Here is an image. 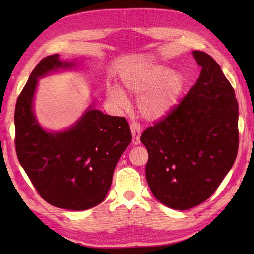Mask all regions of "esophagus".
<instances>
[{"label": "esophagus", "mask_w": 254, "mask_h": 254, "mask_svg": "<svg viewBox=\"0 0 254 254\" xmlns=\"http://www.w3.org/2000/svg\"><path fill=\"white\" fill-rule=\"evenodd\" d=\"M130 128H131L132 136H133V139H132L133 144L138 145L139 144V138H141V132H142L141 126H139V124L136 123V122H132L131 126H130Z\"/></svg>", "instance_id": "34e87169"}]
</instances>
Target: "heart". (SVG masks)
<instances>
[{
	"label": "heart",
	"mask_w": 254,
	"mask_h": 254,
	"mask_svg": "<svg viewBox=\"0 0 254 254\" xmlns=\"http://www.w3.org/2000/svg\"><path fill=\"white\" fill-rule=\"evenodd\" d=\"M123 84L130 93L143 95L138 99V110L148 120L165 117L176 106L185 87V78L180 73H171L163 65H149L127 75ZM107 97L118 107L127 105V97L117 87H109Z\"/></svg>",
	"instance_id": "b5f03b06"
}]
</instances>
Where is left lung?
<instances>
[{"mask_svg":"<svg viewBox=\"0 0 254 254\" xmlns=\"http://www.w3.org/2000/svg\"><path fill=\"white\" fill-rule=\"evenodd\" d=\"M201 73L171 111L141 135L146 180L166 206L188 209L206 201L233 167L239 147L238 102L214 59L194 51Z\"/></svg>","mask_w":254,"mask_h":254,"instance_id":"8db88e82","label":"left lung"}]
</instances>
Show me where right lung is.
<instances>
[{
  "label": "right lung",
  "instance_id": "add662e5",
  "mask_svg": "<svg viewBox=\"0 0 254 254\" xmlns=\"http://www.w3.org/2000/svg\"><path fill=\"white\" fill-rule=\"evenodd\" d=\"M59 55L37 64L15 107V148L19 163L46 202L59 208L84 210L104 201L113 171L132 134L123 117L89 109L69 130L48 133L36 121L32 98L38 77L59 67Z\"/></svg>",
  "mask_w": 254,
  "mask_h": 254
}]
</instances>
